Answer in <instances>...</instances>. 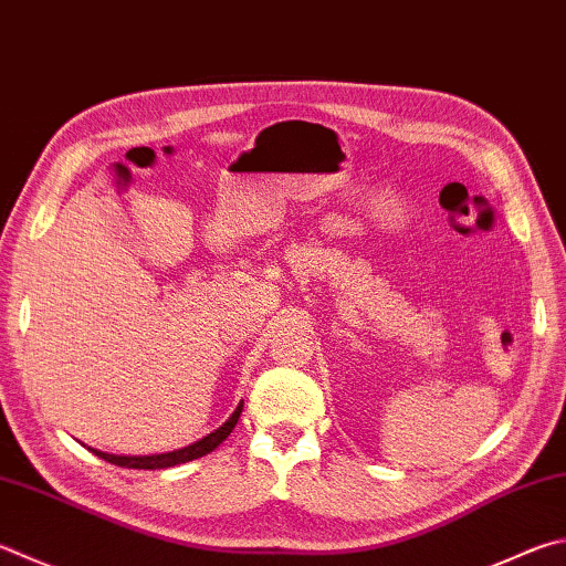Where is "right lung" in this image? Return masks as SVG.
I'll list each match as a JSON object with an SVG mask.
<instances>
[{
	"label": "right lung",
	"mask_w": 566,
	"mask_h": 566,
	"mask_svg": "<svg viewBox=\"0 0 566 566\" xmlns=\"http://www.w3.org/2000/svg\"><path fill=\"white\" fill-rule=\"evenodd\" d=\"M242 413V403L238 406V410L230 416L228 423H222L214 433L200 438L198 443H192L188 448H180V450H172V453H163V455H111V453H101V450H94V455L104 458L113 465H120V468H136V470H160V468H172V465H182V462H190L195 458H202L212 453L214 448H218L224 438L232 433V428L238 426V418Z\"/></svg>",
	"instance_id": "1"
}]
</instances>
